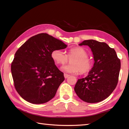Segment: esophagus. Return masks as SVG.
<instances>
[{
  "mask_svg": "<svg viewBox=\"0 0 129 129\" xmlns=\"http://www.w3.org/2000/svg\"><path fill=\"white\" fill-rule=\"evenodd\" d=\"M64 77H65V79L68 78L69 77V76H70V75H69V74H65V73H64Z\"/></svg>",
  "mask_w": 129,
  "mask_h": 129,
  "instance_id": "34e87169",
  "label": "esophagus"
}]
</instances>
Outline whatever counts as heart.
I'll use <instances>...</instances> for the list:
<instances>
[{"instance_id": "1", "label": "heart", "mask_w": 129, "mask_h": 129, "mask_svg": "<svg viewBox=\"0 0 129 129\" xmlns=\"http://www.w3.org/2000/svg\"><path fill=\"white\" fill-rule=\"evenodd\" d=\"M87 51L81 47L70 49L67 55L60 49H55L51 53V59L55 64L62 65L70 60V63L65 65L62 69L70 73L80 72L81 74H85L91 70L92 67V60L87 56Z\"/></svg>"}]
</instances>
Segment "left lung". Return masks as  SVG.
I'll use <instances>...</instances> for the list:
<instances>
[{
  "label": "left lung",
  "instance_id": "obj_1",
  "mask_svg": "<svg viewBox=\"0 0 129 129\" xmlns=\"http://www.w3.org/2000/svg\"><path fill=\"white\" fill-rule=\"evenodd\" d=\"M79 45H87L91 48L95 62L89 75L78 79L74 90L85 102H100L109 97L116 88L121 68L120 60L115 50L105 43L87 40Z\"/></svg>",
  "mask_w": 129,
  "mask_h": 129
}]
</instances>
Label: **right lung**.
<instances>
[{
	"label": "right lung",
	"instance_id": "1",
	"mask_svg": "<svg viewBox=\"0 0 129 129\" xmlns=\"http://www.w3.org/2000/svg\"><path fill=\"white\" fill-rule=\"evenodd\" d=\"M67 46L61 40L40 33L29 38L18 49L11 72L15 88L21 98L39 104L55 96L65 78L64 73L55 65L51 53L55 49Z\"/></svg>",
	"mask_w": 129,
	"mask_h": 129
}]
</instances>
